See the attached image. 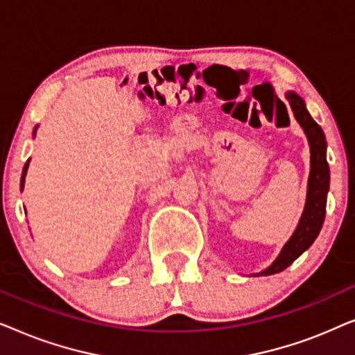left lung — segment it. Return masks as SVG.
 Here are the masks:
<instances>
[{
    "instance_id": "left-lung-1",
    "label": "left lung",
    "mask_w": 355,
    "mask_h": 355,
    "mask_svg": "<svg viewBox=\"0 0 355 355\" xmlns=\"http://www.w3.org/2000/svg\"><path fill=\"white\" fill-rule=\"evenodd\" d=\"M286 98L289 101L294 118L297 119L300 128L304 129L305 135H307L310 145V176L307 184V200H305L304 213L300 216L299 225L295 227L294 234L291 236V239L284 244L278 259L266 270L252 276H268L279 273V271L288 268L317 239L318 232L323 226L324 213H327L329 168L327 162V140H324V134L322 128L310 116L307 108H305L304 100L295 92H288Z\"/></svg>"
}]
</instances>
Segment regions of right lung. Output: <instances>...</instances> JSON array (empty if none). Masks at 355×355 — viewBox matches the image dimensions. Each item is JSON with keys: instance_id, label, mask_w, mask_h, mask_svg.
Instances as JSON below:
<instances>
[{"instance_id": "obj_1", "label": "right lung", "mask_w": 355, "mask_h": 355, "mask_svg": "<svg viewBox=\"0 0 355 355\" xmlns=\"http://www.w3.org/2000/svg\"><path fill=\"white\" fill-rule=\"evenodd\" d=\"M35 132H37V128L33 129V137H35ZM28 162L31 159H27V163L24 164V169H22V178H21V191L24 189V182H26V174H27V169H28Z\"/></svg>"}]
</instances>
